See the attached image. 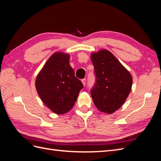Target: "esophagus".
<instances>
[{"label":"esophagus","instance_id":"1","mask_svg":"<svg viewBox=\"0 0 161 161\" xmlns=\"http://www.w3.org/2000/svg\"><path fill=\"white\" fill-rule=\"evenodd\" d=\"M82 84H83V85H86V79H82Z\"/></svg>","mask_w":161,"mask_h":161}]
</instances>
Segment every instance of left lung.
<instances>
[{
    "mask_svg": "<svg viewBox=\"0 0 161 161\" xmlns=\"http://www.w3.org/2000/svg\"><path fill=\"white\" fill-rule=\"evenodd\" d=\"M95 82L91 90L97 108L112 114L124 104L129 95L132 78L130 72L112 53L105 50L92 53Z\"/></svg>",
    "mask_w": 161,
    "mask_h": 161,
    "instance_id": "8db88e82",
    "label": "left lung"
}]
</instances>
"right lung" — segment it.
Listing matches in <instances>:
<instances>
[{"label": "right lung", "mask_w": 161, "mask_h": 161, "mask_svg": "<svg viewBox=\"0 0 161 161\" xmlns=\"http://www.w3.org/2000/svg\"><path fill=\"white\" fill-rule=\"evenodd\" d=\"M69 55L57 52L48 59L39 73L36 86L39 96L53 112L63 114L74 106L82 82L69 64Z\"/></svg>", "instance_id": "add662e5"}]
</instances>
